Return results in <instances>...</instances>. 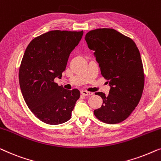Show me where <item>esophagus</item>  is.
Returning a JSON list of instances; mask_svg holds the SVG:
<instances>
[{"label":"esophagus","mask_w":161,"mask_h":161,"mask_svg":"<svg viewBox=\"0 0 161 161\" xmlns=\"http://www.w3.org/2000/svg\"><path fill=\"white\" fill-rule=\"evenodd\" d=\"M81 93L83 95V96H92V92H89V91H87V90H81Z\"/></svg>","instance_id":"esophagus-1"}]
</instances>
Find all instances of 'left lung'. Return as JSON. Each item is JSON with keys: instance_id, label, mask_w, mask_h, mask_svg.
Returning <instances> with one entry per match:
<instances>
[{"instance_id": "left-lung-1", "label": "left lung", "mask_w": 161, "mask_h": 161, "mask_svg": "<svg viewBox=\"0 0 161 161\" xmlns=\"http://www.w3.org/2000/svg\"><path fill=\"white\" fill-rule=\"evenodd\" d=\"M85 41L98 63L102 76L111 87L109 93L96 92L103 104L94 114L108 124L123 122L142 98L144 85L143 64L135 42L112 28L90 31Z\"/></svg>"}]
</instances>
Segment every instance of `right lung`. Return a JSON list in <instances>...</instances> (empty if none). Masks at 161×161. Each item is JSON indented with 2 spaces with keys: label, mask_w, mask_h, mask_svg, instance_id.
<instances>
[{
  "label": "right lung",
  "mask_w": 161,
  "mask_h": 161,
  "mask_svg": "<svg viewBox=\"0 0 161 161\" xmlns=\"http://www.w3.org/2000/svg\"><path fill=\"white\" fill-rule=\"evenodd\" d=\"M82 35L83 31H51L27 47L19 71L20 89L28 108L43 123L59 125L71 118L80 92L64 89L55 79L62 77Z\"/></svg>",
  "instance_id": "add662e5"
}]
</instances>
